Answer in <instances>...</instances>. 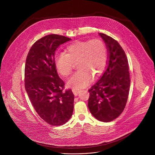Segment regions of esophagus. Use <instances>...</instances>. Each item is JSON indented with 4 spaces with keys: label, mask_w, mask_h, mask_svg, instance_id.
Listing matches in <instances>:
<instances>
[{
    "label": "esophagus",
    "mask_w": 155,
    "mask_h": 155,
    "mask_svg": "<svg viewBox=\"0 0 155 155\" xmlns=\"http://www.w3.org/2000/svg\"><path fill=\"white\" fill-rule=\"evenodd\" d=\"M72 92H73V93L74 94V95H75V96H77V95H78V94L80 93V90L73 89V90H72Z\"/></svg>",
    "instance_id": "1"
}]
</instances>
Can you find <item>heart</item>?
<instances>
[{
  "label": "heart",
  "mask_w": 155,
  "mask_h": 155,
  "mask_svg": "<svg viewBox=\"0 0 155 155\" xmlns=\"http://www.w3.org/2000/svg\"><path fill=\"white\" fill-rule=\"evenodd\" d=\"M65 52L58 54L55 58L56 68L62 77L69 75L78 63L80 69L68 80L69 86L82 89L93 81L94 74L101 75L106 68L108 52L105 44L99 40L77 41L66 48Z\"/></svg>",
  "instance_id": "heart-1"
}]
</instances>
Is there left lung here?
<instances>
[{
    "label": "left lung",
    "mask_w": 155,
    "mask_h": 155,
    "mask_svg": "<svg viewBox=\"0 0 155 155\" xmlns=\"http://www.w3.org/2000/svg\"><path fill=\"white\" fill-rule=\"evenodd\" d=\"M99 34L106 44L109 61L103 75L88 90L87 106L97 120L109 122L118 117L124 110L130 80L128 61L122 47L111 37Z\"/></svg>",
    "instance_id": "8db88e82"
}]
</instances>
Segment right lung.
<instances>
[{"instance_id": "right-lung-1", "label": "right lung", "mask_w": 155, "mask_h": 155, "mask_svg": "<svg viewBox=\"0 0 155 155\" xmlns=\"http://www.w3.org/2000/svg\"><path fill=\"white\" fill-rule=\"evenodd\" d=\"M71 40L56 34L46 35L33 44L26 58V92L38 115L52 126L67 123L73 114L74 95L71 89L63 91L65 83L54 62L57 48Z\"/></svg>"}]
</instances>
